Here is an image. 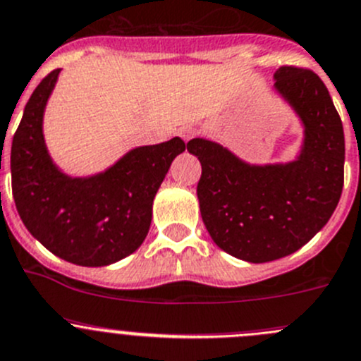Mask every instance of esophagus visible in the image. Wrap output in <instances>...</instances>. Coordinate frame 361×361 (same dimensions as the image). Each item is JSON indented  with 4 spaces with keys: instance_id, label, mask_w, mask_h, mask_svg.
<instances>
[{
    "instance_id": "obj_1",
    "label": "esophagus",
    "mask_w": 361,
    "mask_h": 361,
    "mask_svg": "<svg viewBox=\"0 0 361 361\" xmlns=\"http://www.w3.org/2000/svg\"><path fill=\"white\" fill-rule=\"evenodd\" d=\"M196 135H197V130L194 126H183L180 130V137L185 140V142H188L190 139H194Z\"/></svg>"
}]
</instances>
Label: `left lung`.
<instances>
[{"instance_id":"1","label":"left lung","mask_w":361,"mask_h":361,"mask_svg":"<svg viewBox=\"0 0 361 361\" xmlns=\"http://www.w3.org/2000/svg\"><path fill=\"white\" fill-rule=\"evenodd\" d=\"M276 90L305 124V146L287 165H249L226 147L192 139L201 161V217L222 251L264 264L288 257L324 228L343 187L345 142L328 89L310 69L283 66Z\"/></svg>"}]
</instances>
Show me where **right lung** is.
Segmentation results:
<instances>
[{
    "label": "right lung",
    "instance_id": "add662e5",
    "mask_svg": "<svg viewBox=\"0 0 361 361\" xmlns=\"http://www.w3.org/2000/svg\"><path fill=\"white\" fill-rule=\"evenodd\" d=\"M60 69L37 85L13 133L12 194L26 230L71 264L101 267L139 249L151 224L158 187L174 158L185 151L180 137L130 151L109 171L69 178L49 158L42 114Z\"/></svg>",
    "mask_w": 361,
    "mask_h": 361
}]
</instances>
